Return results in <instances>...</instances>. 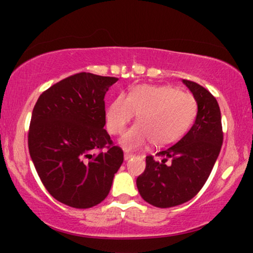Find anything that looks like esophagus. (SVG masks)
<instances>
[{
	"label": "esophagus",
	"mask_w": 253,
	"mask_h": 253,
	"mask_svg": "<svg viewBox=\"0 0 253 253\" xmlns=\"http://www.w3.org/2000/svg\"><path fill=\"white\" fill-rule=\"evenodd\" d=\"M132 157H134V156L132 155V153H128V152H126V153H125L124 158H125V161H129V159L132 158Z\"/></svg>",
	"instance_id": "34e87169"
}]
</instances>
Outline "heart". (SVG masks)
<instances>
[{"label":"heart","mask_w":253,"mask_h":253,"mask_svg":"<svg viewBox=\"0 0 253 253\" xmlns=\"http://www.w3.org/2000/svg\"><path fill=\"white\" fill-rule=\"evenodd\" d=\"M197 102L189 92L171 85L136 86L128 96L119 95L106 110L110 134H121L135 114L138 123L120 139L125 150H139L150 141L156 147L176 144L195 120Z\"/></svg>","instance_id":"heart-1"}]
</instances>
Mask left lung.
Returning <instances> with one entry per match:
<instances>
[{"instance_id": "obj_1", "label": "left lung", "mask_w": 253, "mask_h": 253, "mask_svg": "<svg viewBox=\"0 0 253 253\" xmlns=\"http://www.w3.org/2000/svg\"><path fill=\"white\" fill-rule=\"evenodd\" d=\"M197 102L189 132L178 143L146 157V168L136 178L139 194L150 205L169 208L193 199L210 177L222 145L221 113L216 98L191 81L183 80Z\"/></svg>"}]
</instances>
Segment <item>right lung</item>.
Instances as JSON below:
<instances>
[{
  "instance_id": "obj_1",
  "label": "right lung",
  "mask_w": 253,
  "mask_h": 253,
  "mask_svg": "<svg viewBox=\"0 0 253 253\" xmlns=\"http://www.w3.org/2000/svg\"><path fill=\"white\" fill-rule=\"evenodd\" d=\"M118 81L81 72L43 91L32 113L28 149L43 187L69 207L106 199L124 162L107 130L104 96Z\"/></svg>"
}]
</instances>
